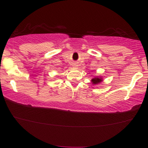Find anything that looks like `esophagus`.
Instances as JSON below:
<instances>
[{"label": "esophagus", "instance_id": "34e87169", "mask_svg": "<svg viewBox=\"0 0 148 148\" xmlns=\"http://www.w3.org/2000/svg\"><path fill=\"white\" fill-rule=\"evenodd\" d=\"M77 66H78V65H76V64H74V67H77Z\"/></svg>", "mask_w": 148, "mask_h": 148}]
</instances>
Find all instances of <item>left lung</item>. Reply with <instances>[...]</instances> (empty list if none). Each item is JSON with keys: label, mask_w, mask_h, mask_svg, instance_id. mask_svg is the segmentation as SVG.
<instances>
[{"label": "left lung", "mask_w": 148, "mask_h": 148, "mask_svg": "<svg viewBox=\"0 0 148 148\" xmlns=\"http://www.w3.org/2000/svg\"><path fill=\"white\" fill-rule=\"evenodd\" d=\"M91 81H92V84H94V85L98 84L102 81V79H101V77H95L94 79H92L91 80Z\"/></svg>", "instance_id": "8db88e82"}]
</instances>
